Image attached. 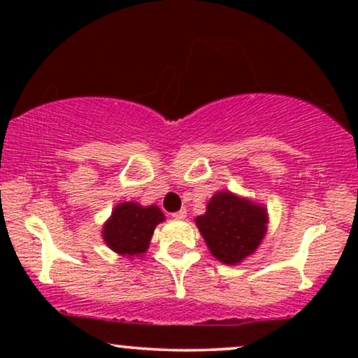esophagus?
<instances>
[{
	"label": "esophagus",
	"instance_id": "1",
	"mask_svg": "<svg viewBox=\"0 0 358 358\" xmlns=\"http://www.w3.org/2000/svg\"><path fill=\"white\" fill-rule=\"evenodd\" d=\"M173 217H175V219H178V220L187 219V210H185V208H182V210L175 212V213H173Z\"/></svg>",
	"mask_w": 358,
	"mask_h": 358
}]
</instances>
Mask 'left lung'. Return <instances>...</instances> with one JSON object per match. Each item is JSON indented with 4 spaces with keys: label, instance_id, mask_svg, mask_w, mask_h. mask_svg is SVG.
I'll return each mask as SVG.
<instances>
[{
    "label": "left lung",
    "instance_id": "1",
    "mask_svg": "<svg viewBox=\"0 0 358 358\" xmlns=\"http://www.w3.org/2000/svg\"><path fill=\"white\" fill-rule=\"evenodd\" d=\"M212 256L224 264H239L256 252L268 231V210L231 192H217L207 212L195 219Z\"/></svg>",
    "mask_w": 358,
    "mask_h": 358
}]
</instances>
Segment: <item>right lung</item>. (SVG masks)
Returning <instances> with one entry per match:
<instances>
[{
    "mask_svg": "<svg viewBox=\"0 0 358 358\" xmlns=\"http://www.w3.org/2000/svg\"><path fill=\"white\" fill-rule=\"evenodd\" d=\"M165 215L156 205L143 207L134 202H122L114 207L102 229V239L121 256H141L148 250L151 236Z\"/></svg>",
    "mask_w": 358,
    "mask_h": 358,
    "instance_id": "right-lung-1",
    "label": "right lung"
}]
</instances>
